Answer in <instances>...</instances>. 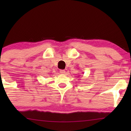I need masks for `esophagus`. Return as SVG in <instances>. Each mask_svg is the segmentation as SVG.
I'll list each match as a JSON object with an SVG mask.
<instances>
[{"instance_id": "esophagus-1", "label": "esophagus", "mask_w": 131, "mask_h": 131, "mask_svg": "<svg viewBox=\"0 0 131 131\" xmlns=\"http://www.w3.org/2000/svg\"><path fill=\"white\" fill-rule=\"evenodd\" d=\"M60 73L61 74H65L66 73V71L64 70H60Z\"/></svg>"}]
</instances>
